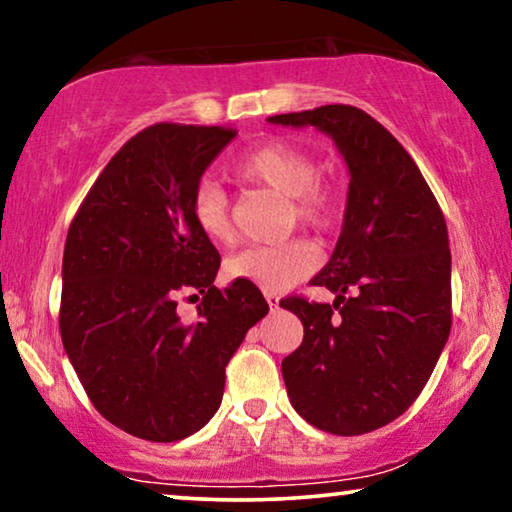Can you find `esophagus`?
<instances>
[{
  "mask_svg": "<svg viewBox=\"0 0 512 512\" xmlns=\"http://www.w3.org/2000/svg\"><path fill=\"white\" fill-rule=\"evenodd\" d=\"M265 300H268V305L275 307V310L279 307V298L275 296V293H265Z\"/></svg>",
  "mask_w": 512,
  "mask_h": 512,
  "instance_id": "esophagus-1",
  "label": "esophagus"
}]
</instances>
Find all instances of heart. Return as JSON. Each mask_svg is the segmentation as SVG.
<instances>
[{"mask_svg": "<svg viewBox=\"0 0 512 512\" xmlns=\"http://www.w3.org/2000/svg\"><path fill=\"white\" fill-rule=\"evenodd\" d=\"M235 177L244 184L268 188L289 198L291 221L314 233H326L338 219L340 198L326 177L317 172V160L303 146L270 139L251 149L235 165ZM191 216L205 240L230 244L235 237L226 193L212 181H202L193 191ZM319 268L314 244L293 240L279 247H249L226 261V275L237 282L254 284L265 293H282L303 282Z\"/></svg>", "mask_w": 512, "mask_h": 512, "instance_id": "1", "label": "heart"}]
</instances>
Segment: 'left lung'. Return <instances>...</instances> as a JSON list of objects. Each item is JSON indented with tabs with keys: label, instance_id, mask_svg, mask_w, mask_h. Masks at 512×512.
Wrapping results in <instances>:
<instances>
[{
	"label": "left lung",
	"instance_id": "8db88e82",
	"mask_svg": "<svg viewBox=\"0 0 512 512\" xmlns=\"http://www.w3.org/2000/svg\"><path fill=\"white\" fill-rule=\"evenodd\" d=\"M333 137L349 167L345 223L312 279L333 305L279 300L305 335L282 361L291 405L335 436L394 422L422 394L452 328V256L445 216L391 132L349 104L270 116Z\"/></svg>",
	"mask_w": 512,
	"mask_h": 512
}]
</instances>
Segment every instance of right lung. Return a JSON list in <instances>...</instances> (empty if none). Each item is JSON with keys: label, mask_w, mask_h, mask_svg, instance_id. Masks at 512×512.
Returning <instances> with one entry per match:
<instances>
[{"label": "right lung", "mask_w": 512, "mask_h": 512, "mask_svg": "<svg viewBox=\"0 0 512 512\" xmlns=\"http://www.w3.org/2000/svg\"><path fill=\"white\" fill-rule=\"evenodd\" d=\"M235 135L221 125L144 128L69 226L62 345L95 410L130 436L172 443L200 431L219 410L230 356L270 310L254 284L216 289L221 256L191 216L200 177ZM184 290L203 296L193 325L176 314Z\"/></svg>", "instance_id": "add662e5"}]
</instances>
